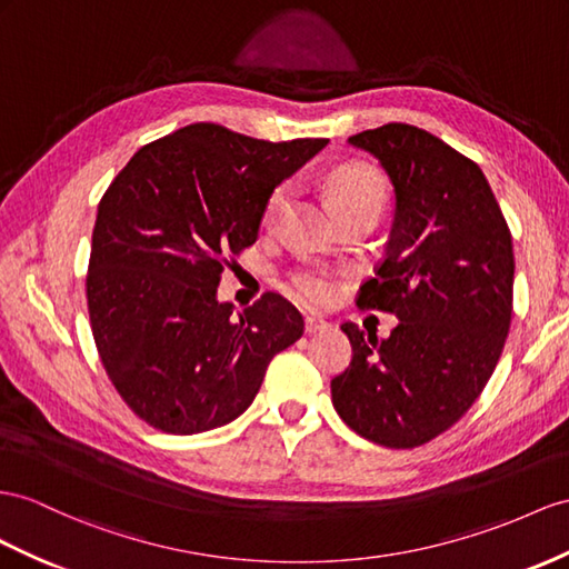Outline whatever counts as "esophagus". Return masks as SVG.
Listing matches in <instances>:
<instances>
[{"label": "esophagus", "mask_w": 569, "mask_h": 569, "mask_svg": "<svg viewBox=\"0 0 569 569\" xmlns=\"http://www.w3.org/2000/svg\"><path fill=\"white\" fill-rule=\"evenodd\" d=\"M329 327H331V325L325 322L322 317H315V315L305 317V331H308V333H322V331H327Z\"/></svg>", "instance_id": "esophagus-1"}]
</instances>
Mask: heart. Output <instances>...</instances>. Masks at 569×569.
Segmentation results:
<instances>
[{
    "label": "heart",
    "mask_w": 569,
    "mask_h": 569,
    "mask_svg": "<svg viewBox=\"0 0 569 569\" xmlns=\"http://www.w3.org/2000/svg\"><path fill=\"white\" fill-rule=\"evenodd\" d=\"M293 187L288 182L276 187L273 192L267 199L264 207V221L273 223L279 218L288 201ZM329 194L331 201L337 203V209L343 211L348 207H356V203H372V207H380L382 203V182L375 172L362 170V168H341L337 172H331L329 178ZM293 288L298 290V296L308 302H327L333 293V281L331 276L325 269H300L293 273Z\"/></svg>",
    "instance_id": "obj_1"
}]
</instances>
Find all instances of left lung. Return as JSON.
Returning a JSON list of instances; mask_svg holds the SVG:
<instances>
[{"label": "left lung", "instance_id": "8db88e82", "mask_svg": "<svg viewBox=\"0 0 569 569\" xmlns=\"http://www.w3.org/2000/svg\"><path fill=\"white\" fill-rule=\"evenodd\" d=\"M348 143L395 192L385 259L360 308L391 312L387 339L341 325L353 360L331 380L333 409L366 440L411 449L471 409L512 322V236L480 168L426 129L391 122Z\"/></svg>", "mask_w": 569, "mask_h": 569}]
</instances>
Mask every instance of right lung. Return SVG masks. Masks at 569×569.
<instances>
[{
  "mask_svg": "<svg viewBox=\"0 0 569 569\" xmlns=\"http://www.w3.org/2000/svg\"><path fill=\"white\" fill-rule=\"evenodd\" d=\"M327 139L261 141L197 122L146 143L98 203L86 298L100 360L146 423L170 435L247 411L302 317L267 293L216 298L228 254L259 238L267 199Z\"/></svg>",
  "mask_w": 569,
  "mask_h": 569,
  "instance_id": "1",
  "label": "right lung"
}]
</instances>
